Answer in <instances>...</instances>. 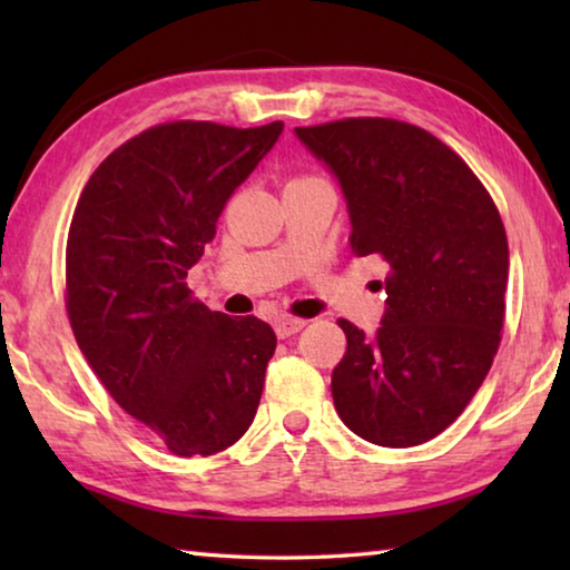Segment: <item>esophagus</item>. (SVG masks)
<instances>
[{
	"instance_id": "obj_1",
	"label": "esophagus",
	"mask_w": 570,
	"mask_h": 570,
	"mask_svg": "<svg viewBox=\"0 0 570 570\" xmlns=\"http://www.w3.org/2000/svg\"><path fill=\"white\" fill-rule=\"evenodd\" d=\"M304 326H306V320H296V316H282V320H276L274 330H276L278 340H288V336L302 332Z\"/></svg>"
}]
</instances>
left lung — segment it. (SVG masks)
Wrapping results in <instances>:
<instances>
[{"label": "left lung", "instance_id": "obj_1", "mask_svg": "<svg viewBox=\"0 0 570 570\" xmlns=\"http://www.w3.org/2000/svg\"><path fill=\"white\" fill-rule=\"evenodd\" d=\"M296 135L340 178L352 254L387 266L377 334L340 320L334 407L366 442L422 445L460 417L500 346L503 220L468 163L417 125L344 118Z\"/></svg>", "mask_w": 570, "mask_h": 570}]
</instances>
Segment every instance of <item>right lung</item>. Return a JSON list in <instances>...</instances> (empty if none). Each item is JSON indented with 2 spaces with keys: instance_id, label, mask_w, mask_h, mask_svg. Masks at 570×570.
<instances>
[{
  "instance_id": "1",
  "label": "right lung",
  "mask_w": 570,
  "mask_h": 570,
  "mask_svg": "<svg viewBox=\"0 0 570 570\" xmlns=\"http://www.w3.org/2000/svg\"><path fill=\"white\" fill-rule=\"evenodd\" d=\"M284 122L153 125L105 158L77 200L65 254L72 334L102 387L173 455H216L262 400L276 334L198 302L188 268Z\"/></svg>"
}]
</instances>
